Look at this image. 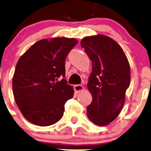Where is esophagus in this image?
Masks as SVG:
<instances>
[{"mask_svg":"<svg viewBox=\"0 0 151 151\" xmlns=\"http://www.w3.org/2000/svg\"><path fill=\"white\" fill-rule=\"evenodd\" d=\"M74 89L75 90V92L77 93H80V92L83 91L84 90V87L81 85H76L74 86Z\"/></svg>","mask_w":151,"mask_h":151,"instance_id":"34e87169","label":"esophagus"}]
</instances>
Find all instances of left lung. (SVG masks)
I'll list each match as a JSON object with an SVG mask.
<instances>
[{
  "label": "left lung",
  "mask_w": 151,
  "mask_h": 151,
  "mask_svg": "<svg viewBox=\"0 0 151 151\" xmlns=\"http://www.w3.org/2000/svg\"><path fill=\"white\" fill-rule=\"evenodd\" d=\"M81 46L92 61L88 89L93 97L87 116L95 124L106 126L121 112L130 84V67L122 47L104 35L87 36Z\"/></svg>",
  "instance_id": "8db88e82"
}]
</instances>
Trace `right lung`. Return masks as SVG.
I'll list each match as a JSON object with an SVG mask.
<instances>
[{
  "label": "right lung",
  "instance_id": "add662e5",
  "mask_svg": "<svg viewBox=\"0 0 151 151\" xmlns=\"http://www.w3.org/2000/svg\"><path fill=\"white\" fill-rule=\"evenodd\" d=\"M78 43L75 38L42 39L33 44L19 59L12 80L16 104L33 124L46 127L62 118L64 105L74 96L65 77V60Z\"/></svg>",
  "mask_w": 151,
  "mask_h": 151
}]
</instances>
